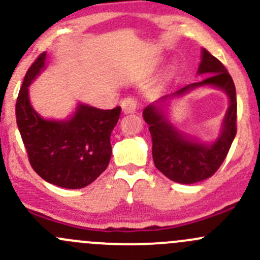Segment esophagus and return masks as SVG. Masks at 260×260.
<instances>
[{
	"instance_id": "1",
	"label": "esophagus",
	"mask_w": 260,
	"mask_h": 260,
	"mask_svg": "<svg viewBox=\"0 0 260 260\" xmlns=\"http://www.w3.org/2000/svg\"><path fill=\"white\" fill-rule=\"evenodd\" d=\"M122 109L124 114L135 113L137 109V101L135 98H125L122 101Z\"/></svg>"
}]
</instances>
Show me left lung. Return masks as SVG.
<instances>
[{
    "label": "left lung",
    "mask_w": 260,
    "mask_h": 260,
    "mask_svg": "<svg viewBox=\"0 0 260 260\" xmlns=\"http://www.w3.org/2000/svg\"><path fill=\"white\" fill-rule=\"evenodd\" d=\"M198 74H208L209 77L161 96L157 103L149 104L143 109V118L149 125L152 137L154 166L165 176L179 183H195L211 177L226 158L237 135V93L226 68L208 50L203 49ZM203 85L221 88L230 96V108L223 121L222 133L210 145L196 143L179 133L168 122L161 108L169 99Z\"/></svg>",
    "instance_id": "left-lung-1"
}]
</instances>
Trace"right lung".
<instances>
[{"mask_svg":"<svg viewBox=\"0 0 260 260\" xmlns=\"http://www.w3.org/2000/svg\"><path fill=\"white\" fill-rule=\"evenodd\" d=\"M39 55L23 79L16 102V122L34 171L52 185L83 188L101 176L112 156L111 133L120 107L98 109L79 104L68 120L44 119L31 107L28 86L45 67Z\"/></svg>","mask_w":260,"mask_h":260,"instance_id":"obj_1","label":"right lung"}]
</instances>
